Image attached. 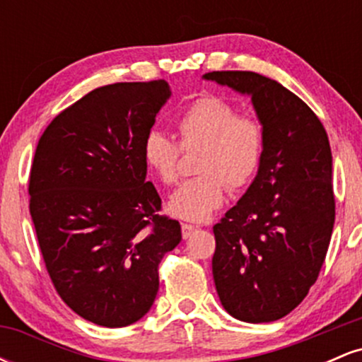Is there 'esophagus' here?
Listing matches in <instances>:
<instances>
[{"label":"esophagus","mask_w":362,"mask_h":362,"mask_svg":"<svg viewBox=\"0 0 362 362\" xmlns=\"http://www.w3.org/2000/svg\"><path fill=\"white\" fill-rule=\"evenodd\" d=\"M195 231V226H192V224H187V223H182V236L184 238H190L192 236V233Z\"/></svg>","instance_id":"obj_1"}]
</instances>
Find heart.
<instances>
[{
    "label": "heart",
    "mask_w": 362,
    "mask_h": 362,
    "mask_svg": "<svg viewBox=\"0 0 362 362\" xmlns=\"http://www.w3.org/2000/svg\"><path fill=\"white\" fill-rule=\"evenodd\" d=\"M178 144L161 132L144 141V163L163 184H173L180 170V149L201 148L195 172L168 199V211L185 221H206L224 204L228 189L238 190L252 180L264 155V127L250 115H236L230 102L213 95L190 103L177 120Z\"/></svg>",
    "instance_id": "1"
}]
</instances>
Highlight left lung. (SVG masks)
Returning <instances> with one entry per match:
<instances>
[{"label": "left lung", "instance_id": "obj_1", "mask_svg": "<svg viewBox=\"0 0 362 362\" xmlns=\"http://www.w3.org/2000/svg\"><path fill=\"white\" fill-rule=\"evenodd\" d=\"M202 78L248 95L265 134L257 177L213 228L216 291L236 320L274 322L305 300L325 260L335 221L330 143L315 112L276 80Z\"/></svg>", "mask_w": 362, "mask_h": 362}]
</instances>
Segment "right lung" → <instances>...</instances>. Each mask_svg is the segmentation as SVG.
Masks as SVG:
<instances>
[{"label":"right lung","instance_id":"add662e5","mask_svg":"<svg viewBox=\"0 0 362 362\" xmlns=\"http://www.w3.org/2000/svg\"><path fill=\"white\" fill-rule=\"evenodd\" d=\"M172 95L168 83H114L49 124L30 170V214L45 269L81 318L119 328L155 303L158 265L180 243L146 182L144 141Z\"/></svg>","mask_w":362,"mask_h":362}]
</instances>
